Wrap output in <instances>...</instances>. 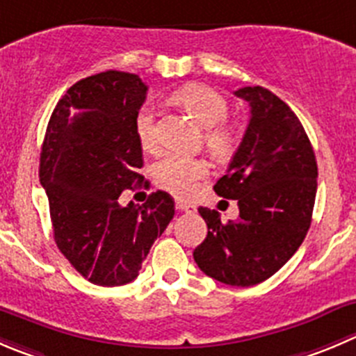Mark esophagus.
I'll return each mask as SVG.
<instances>
[{
  "label": "esophagus",
  "mask_w": 356,
  "mask_h": 356,
  "mask_svg": "<svg viewBox=\"0 0 356 356\" xmlns=\"http://www.w3.org/2000/svg\"><path fill=\"white\" fill-rule=\"evenodd\" d=\"M175 207H177V210H181V212H186V213L196 212L195 205H191V203H188V202H182V200H177V202H175Z\"/></svg>",
  "instance_id": "1"
}]
</instances>
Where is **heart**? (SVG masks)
I'll return each mask as SVG.
<instances>
[{
    "label": "heart",
    "mask_w": 356,
    "mask_h": 356,
    "mask_svg": "<svg viewBox=\"0 0 356 356\" xmlns=\"http://www.w3.org/2000/svg\"><path fill=\"white\" fill-rule=\"evenodd\" d=\"M175 101L184 106L202 127H205L207 149L216 158H227L236 147V134L224 123L229 113L226 99L205 85H188L175 94ZM136 134L140 146L146 151L156 149L154 113L149 104L143 106L136 116ZM154 181L165 191L175 196H189L196 191L198 182L209 175V167L203 160L167 153L153 168Z\"/></svg>",
    "instance_id": "heart-1"
}]
</instances>
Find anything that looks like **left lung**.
I'll return each mask as SVG.
<instances>
[{
  "instance_id": "left-lung-1",
  "label": "left lung",
  "mask_w": 356,
  "mask_h": 356,
  "mask_svg": "<svg viewBox=\"0 0 356 356\" xmlns=\"http://www.w3.org/2000/svg\"><path fill=\"white\" fill-rule=\"evenodd\" d=\"M250 122L226 175L213 191L236 200L240 217L222 222L200 207L209 233L193 252L207 277L250 287L273 277L296 254L309 229L318 167L301 122L280 97L262 86L238 88Z\"/></svg>"
}]
</instances>
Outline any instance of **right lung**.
<instances>
[{
	"label": "right lung",
	"instance_id": "obj_1",
	"mask_svg": "<svg viewBox=\"0 0 356 356\" xmlns=\"http://www.w3.org/2000/svg\"><path fill=\"white\" fill-rule=\"evenodd\" d=\"M147 86L137 74L106 71L79 79L57 102L40 156L58 250L81 277L102 287L130 284L175 212L174 198L151 193L120 205L125 189L147 186L136 116Z\"/></svg>",
	"mask_w": 356,
	"mask_h": 356
}]
</instances>
